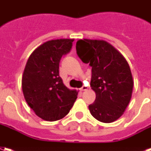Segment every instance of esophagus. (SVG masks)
Here are the masks:
<instances>
[{
    "mask_svg": "<svg viewBox=\"0 0 151 151\" xmlns=\"http://www.w3.org/2000/svg\"><path fill=\"white\" fill-rule=\"evenodd\" d=\"M87 87H86V86H82V88L80 89V91H87Z\"/></svg>",
    "mask_w": 151,
    "mask_h": 151,
    "instance_id": "obj_1",
    "label": "esophagus"
}]
</instances>
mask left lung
I'll return each mask as SVG.
<instances>
[{"label":"left lung","mask_w":151,"mask_h":151,"mask_svg":"<svg viewBox=\"0 0 151 151\" xmlns=\"http://www.w3.org/2000/svg\"><path fill=\"white\" fill-rule=\"evenodd\" d=\"M82 62L91 66V86L96 98L89 110L104 123L118 120L126 110L132 97L133 79L123 55L103 40L82 39L76 43Z\"/></svg>","instance_id":"left-lung-1"}]
</instances>
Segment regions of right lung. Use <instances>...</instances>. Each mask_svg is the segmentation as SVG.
I'll list each match as a JSON object with an SVG mask.
<instances>
[{
  "instance_id": "right-lung-1",
  "label": "right lung",
  "mask_w": 151,
  "mask_h": 151,
  "mask_svg": "<svg viewBox=\"0 0 151 151\" xmlns=\"http://www.w3.org/2000/svg\"><path fill=\"white\" fill-rule=\"evenodd\" d=\"M73 40L59 39L42 43L25 66L22 78L24 98L35 113L47 121L64 118L78 97V91L65 86L59 75L60 60L70 51Z\"/></svg>"
}]
</instances>
